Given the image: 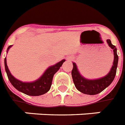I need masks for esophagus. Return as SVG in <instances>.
Returning <instances> with one entry per match:
<instances>
[{"label": "esophagus", "instance_id": "obj_1", "mask_svg": "<svg viewBox=\"0 0 125 125\" xmlns=\"http://www.w3.org/2000/svg\"><path fill=\"white\" fill-rule=\"evenodd\" d=\"M67 60L68 61H71L73 60V58L72 56H68L67 58Z\"/></svg>", "mask_w": 125, "mask_h": 125}]
</instances>
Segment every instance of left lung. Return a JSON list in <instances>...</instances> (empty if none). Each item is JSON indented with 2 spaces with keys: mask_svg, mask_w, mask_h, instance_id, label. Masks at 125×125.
<instances>
[{
  "mask_svg": "<svg viewBox=\"0 0 125 125\" xmlns=\"http://www.w3.org/2000/svg\"><path fill=\"white\" fill-rule=\"evenodd\" d=\"M106 42L108 44L109 47L113 49L114 58L112 67L106 76L93 80L85 78L80 73L76 63L73 62V68L71 74L73 82L76 89L83 94L90 95H97L103 91L107 87H108L113 82V80H114L118 63V56L117 54L116 47L112 44L110 40H107Z\"/></svg>",
  "mask_w": 125,
  "mask_h": 125,
  "instance_id": "obj_1",
  "label": "left lung"
}]
</instances>
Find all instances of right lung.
Wrapping results in <instances>:
<instances>
[{
	"label": "right lung",
	"mask_w": 125,
	"mask_h": 125,
	"mask_svg": "<svg viewBox=\"0 0 125 125\" xmlns=\"http://www.w3.org/2000/svg\"><path fill=\"white\" fill-rule=\"evenodd\" d=\"M11 47L12 45L9 46L7 49V52ZM65 61V60H62L54 65L49 67L40 78L30 82H22L17 80L11 74L7 65L6 58H4V66L9 80L15 89L27 95L40 96L48 92L51 89L54 74L60 69Z\"/></svg>",
	"instance_id": "obj_1"
}]
</instances>
